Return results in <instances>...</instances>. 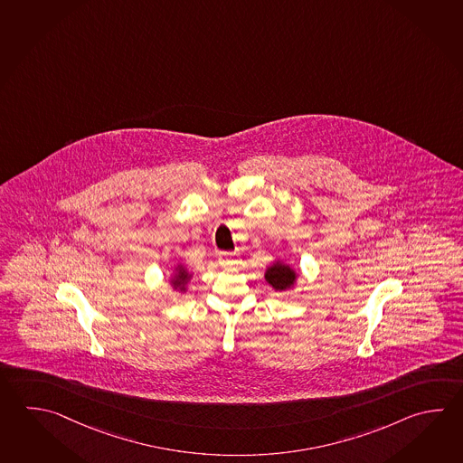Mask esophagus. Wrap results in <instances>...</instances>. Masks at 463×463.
Returning <instances> with one entry per match:
<instances>
[{"instance_id": "obj_1", "label": "esophagus", "mask_w": 463, "mask_h": 463, "mask_svg": "<svg viewBox=\"0 0 463 463\" xmlns=\"http://www.w3.org/2000/svg\"><path fill=\"white\" fill-rule=\"evenodd\" d=\"M219 264L222 267H234L236 265V254L232 252H221L219 254Z\"/></svg>"}]
</instances>
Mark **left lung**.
<instances>
[{
    "label": "left lung",
    "instance_id": "left-lung-1",
    "mask_svg": "<svg viewBox=\"0 0 463 463\" xmlns=\"http://www.w3.org/2000/svg\"><path fill=\"white\" fill-rule=\"evenodd\" d=\"M300 274L297 272V269L285 262L283 259H277L274 264L269 265L265 269V282L269 283L275 292H290L297 283H298Z\"/></svg>",
    "mask_w": 463,
    "mask_h": 463
}]
</instances>
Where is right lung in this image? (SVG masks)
<instances>
[{
  "instance_id": "obj_1",
  "label": "right lung",
  "mask_w": 463,
  "mask_h": 463,
  "mask_svg": "<svg viewBox=\"0 0 463 463\" xmlns=\"http://www.w3.org/2000/svg\"><path fill=\"white\" fill-rule=\"evenodd\" d=\"M193 277H194V274L189 270L188 267L183 264V262H178V264L173 267V270H171L170 277H168V283H170V287L173 290L186 293L188 292L189 282L193 280Z\"/></svg>"
}]
</instances>
